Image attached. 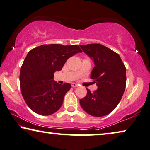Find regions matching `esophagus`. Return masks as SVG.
<instances>
[{
  "label": "esophagus",
  "instance_id": "obj_1",
  "mask_svg": "<svg viewBox=\"0 0 150 150\" xmlns=\"http://www.w3.org/2000/svg\"><path fill=\"white\" fill-rule=\"evenodd\" d=\"M71 86H72V87H77L78 84L76 83H72V84H71Z\"/></svg>",
  "mask_w": 150,
  "mask_h": 150
}]
</instances>
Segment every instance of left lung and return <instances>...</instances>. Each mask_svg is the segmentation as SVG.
Instances as JSON below:
<instances>
[{
    "label": "left lung",
    "mask_w": 150,
    "mask_h": 150,
    "mask_svg": "<svg viewBox=\"0 0 150 150\" xmlns=\"http://www.w3.org/2000/svg\"><path fill=\"white\" fill-rule=\"evenodd\" d=\"M94 61L90 78L98 86L91 92L80 99V105L88 114L95 117L105 116L110 113L120 103L125 90L126 67L119 55L113 50L99 43L80 45Z\"/></svg>",
    "instance_id": "8db88e82"
}]
</instances>
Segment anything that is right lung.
<instances>
[{
    "label": "right lung",
    "mask_w": 150,
    "mask_h": 150,
    "mask_svg": "<svg viewBox=\"0 0 150 150\" xmlns=\"http://www.w3.org/2000/svg\"><path fill=\"white\" fill-rule=\"evenodd\" d=\"M82 52L77 45H43L28 52L21 67L20 82L23 98L31 110L49 115L62 106L71 85H60L54 80L56 71L62 69L70 57Z\"/></svg>",
    "instance_id": "right-lung-1"
}]
</instances>
